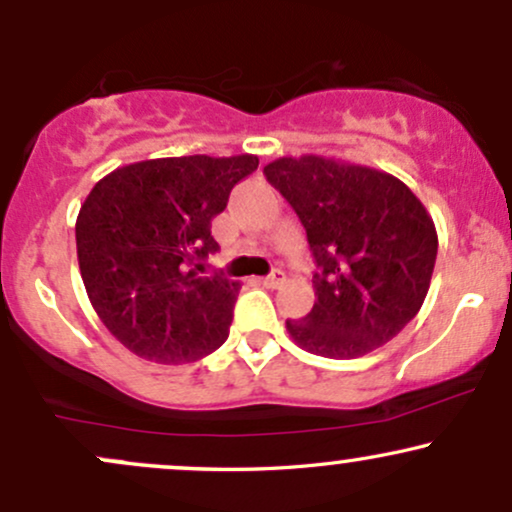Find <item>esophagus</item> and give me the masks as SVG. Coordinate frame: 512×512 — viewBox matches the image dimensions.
I'll return each mask as SVG.
<instances>
[{
    "label": "esophagus",
    "mask_w": 512,
    "mask_h": 512,
    "mask_svg": "<svg viewBox=\"0 0 512 512\" xmlns=\"http://www.w3.org/2000/svg\"><path fill=\"white\" fill-rule=\"evenodd\" d=\"M284 279H286L284 272H281V269H274L272 274L262 276V279H260V284H262V286H267V289H276V286H281V284H284Z\"/></svg>",
    "instance_id": "1"
}]
</instances>
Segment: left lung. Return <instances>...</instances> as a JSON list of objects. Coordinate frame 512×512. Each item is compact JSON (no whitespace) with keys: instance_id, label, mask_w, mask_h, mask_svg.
Wrapping results in <instances>:
<instances>
[{"instance_id":"8db88e82","label":"left lung","mask_w":512,"mask_h":512,"mask_svg":"<svg viewBox=\"0 0 512 512\" xmlns=\"http://www.w3.org/2000/svg\"><path fill=\"white\" fill-rule=\"evenodd\" d=\"M264 175L301 219L315 305L286 330L301 349L358 358L397 337L424 305L438 236L414 192L383 170L322 156L276 158Z\"/></svg>"}]
</instances>
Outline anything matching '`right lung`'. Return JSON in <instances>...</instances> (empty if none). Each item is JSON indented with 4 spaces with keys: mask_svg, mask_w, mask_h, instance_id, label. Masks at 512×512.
Wrapping results in <instances>:
<instances>
[{
    "mask_svg": "<svg viewBox=\"0 0 512 512\" xmlns=\"http://www.w3.org/2000/svg\"><path fill=\"white\" fill-rule=\"evenodd\" d=\"M260 158L175 156L129 163L88 192L76 255L110 334L156 363H192L228 339L240 284L199 276L219 250L211 219Z\"/></svg>",
    "mask_w": 512,
    "mask_h": 512,
    "instance_id": "obj_1",
    "label": "right lung"
}]
</instances>
